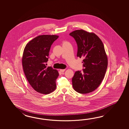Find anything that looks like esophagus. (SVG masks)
Masks as SVG:
<instances>
[{
    "label": "esophagus",
    "mask_w": 129,
    "mask_h": 129,
    "mask_svg": "<svg viewBox=\"0 0 129 129\" xmlns=\"http://www.w3.org/2000/svg\"><path fill=\"white\" fill-rule=\"evenodd\" d=\"M65 71H66V69H60V71L61 72H63Z\"/></svg>",
    "instance_id": "obj_1"
}]
</instances>
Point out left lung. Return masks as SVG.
Here are the masks:
<instances>
[{"label": "left lung", "instance_id": "left-lung-1", "mask_svg": "<svg viewBox=\"0 0 129 129\" xmlns=\"http://www.w3.org/2000/svg\"><path fill=\"white\" fill-rule=\"evenodd\" d=\"M77 45V57L83 58V71L75 73L72 82L74 90L85 94L95 90L104 78L108 59L102 40L94 33L82 29L70 34Z\"/></svg>", "mask_w": 129, "mask_h": 129}]
</instances>
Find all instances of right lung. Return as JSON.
<instances>
[{
  "label": "right lung",
  "mask_w": 129,
  "mask_h": 129,
  "mask_svg": "<svg viewBox=\"0 0 129 129\" xmlns=\"http://www.w3.org/2000/svg\"><path fill=\"white\" fill-rule=\"evenodd\" d=\"M58 38L56 35L38 36L27 43L23 51L22 64L25 75L31 87L40 93H51L57 87L58 71L47 67L46 63L51 45Z\"/></svg>",
  "instance_id": "add662e5"
}]
</instances>
